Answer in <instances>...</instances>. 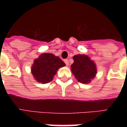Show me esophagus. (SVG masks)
Listing matches in <instances>:
<instances>
[{"mask_svg": "<svg viewBox=\"0 0 127 127\" xmlns=\"http://www.w3.org/2000/svg\"><path fill=\"white\" fill-rule=\"evenodd\" d=\"M64 62L65 63L66 65V66L69 65V62H68V59H64Z\"/></svg>", "mask_w": 127, "mask_h": 127, "instance_id": "34e87169", "label": "esophagus"}]
</instances>
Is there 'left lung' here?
<instances>
[{
	"instance_id": "1",
	"label": "left lung",
	"mask_w": 127,
	"mask_h": 127,
	"mask_svg": "<svg viewBox=\"0 0 127 127\" xmlns=\"http://www.w3.org/2000/svg\"><path fill=\"white\" fill-rule=\"evenodd\" d=\"M71 70L77 80L82 84H88L97 73L96 65L88 56L77 55L73 57Z\"/></svg>"
}]
</instances>
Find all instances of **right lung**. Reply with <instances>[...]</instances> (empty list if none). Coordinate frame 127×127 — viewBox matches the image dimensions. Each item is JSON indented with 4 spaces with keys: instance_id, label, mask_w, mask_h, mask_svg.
Segmentation results:
<instances>
[{
    "instance_id": "right-lung-1",
    "label": "right lung",
    "mask_w": 127,
    "mask_h": 127,
    "mask_svg": "<svg viewBox=\"0 0 127 127\" xmlns=\"http://www.w3.org/2000/svg\"><path fill=\"white\" fill-rule=\"evenodd\" d=\"M65 63L59 57L51 53H43L34 60L32 73L38 82L47 84L52 81L57 70Z\"/></svg>"
}]
</instances>
